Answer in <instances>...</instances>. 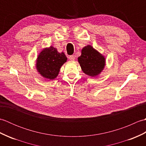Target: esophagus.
<instances>
[{"instance_id":"1","label":"esophagus","mask_w":146,"mask_h":146,"mask_svg":"<svg viewBox=\"0 0 146 146\" xmlns=\"http://www.w3.org/2000/svg\"><path fill=\"white\" fill-rule=\"evenodd\" d=\"M69 60H71V61H74L75 60V56H74L71 55V56H69Z\"/></svg>"}]
</instances>
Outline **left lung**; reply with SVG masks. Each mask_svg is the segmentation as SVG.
<instances>
[{
    "label": "left lung",
    "mask_w": 146,
    "mask_h": 146,
    "mask_svg": "<svg viewBox=\"0 0 146 146\" xmlns=\"http://www.w3.org/2000/svg\"><path fill=\"white\" fill-rule=\"evenodd\" d=\"M78 61L84 73L90 76H96L104 70L105 65V59L100 52L88 45L82 50V54Z\"/></svg>",
    "instance_id": "obj_1"
}]
</instances>
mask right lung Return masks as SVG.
Here are the masks:
<instances>
[{
	"instance_id": "right-lung-1",
	"label": "right lung",
	"mask_w": 146,
	"mask_h": 146,
	"mask_svg": "<svg viewBox=\"0 0 146 146\" xmlns=\"http://www.w3.org/2000/svg\"><path fill=\"white\" fill-rule=\"evenodd\" d=\"M67 58L64 52H58L52 46L45 48L37 58L36 68L40 75L44 78L53 80L57 77L60 70Z\"/></svg>"
}]
</instances>
